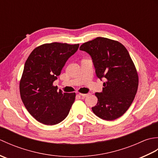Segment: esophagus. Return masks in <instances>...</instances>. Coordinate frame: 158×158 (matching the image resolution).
I'll use <instances>...</instances> for the list:
<instances>
[{"label": "esophagus", "instance_id": "34e87169", "mask_svg": "<svg viewBox=\"0 0 158 158\" xmlns=\"http://www.w3.org/2000/svg\"><path fill=\"white\" fill-rule=\"evenodd\" d=\"M79 95L83 97V98H85V97H87L89 95V94H80Z\"/></svg>", "mask_w": 158, "mask_h": 158}]
</instances>
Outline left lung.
Wrapping results in <instances>:
<instances>
[{
	"mask_svg": "<svg viewBox=\"0 0 158 158\" xmlns=\"http://www.w3.org/2000/svg\"><path fill=\"white\" fill-rule=\"evenodd\" d=\"M91 56L96 76L105 79L102 92H96L92 111L100 118L112 121L121 117L135 99L139 85L135 66L126 48L113 40L97 37L79 48Z\"/></svg>",
	"mask_w": 158,
	"mask_h": 158,
	"instance_id": "1",
	"label": "left lung"
}]
</instances>
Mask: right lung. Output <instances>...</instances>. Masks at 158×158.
I'll return each instance as SVG.
<instances>
[{
    "mask_svg": "<svg viewBox=\"0 0 158 158\" xmlns=\"http://www.w3.org/2000/svg\"><path fill=\"white\" fill-rule=\"evenodd\" d=\"M79 44L52 43L35 48L26 60L19 92L30 114L45 125H55L69 115L75 93L57 91L53 83Z\"/></svg>",
    "mask_w": 158,
    "mask_h": 158,
    "instance_id": "obj_1",
    "label": "right lung"
}]
</instances>
